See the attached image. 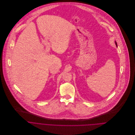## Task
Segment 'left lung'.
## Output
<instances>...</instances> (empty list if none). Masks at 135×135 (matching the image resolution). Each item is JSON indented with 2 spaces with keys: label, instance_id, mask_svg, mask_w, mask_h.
I'll return each mask as SVG.
<instances>
[{
  "label": "left lung",
  "instance_id": "1",
  "mask_svg": "<svg viewBox=\"0 0 135 135\" xmlns=\"http://www.w3.org/2000/svg\"><path fill=\"white\" fill-rule=\"evenodd\" d=\"M115 44L116 45V46H117V44H116V42L115 41Z\"/></svg>",
  "mask_w": 135,
  "mask_h": 135
}]
</instances>
